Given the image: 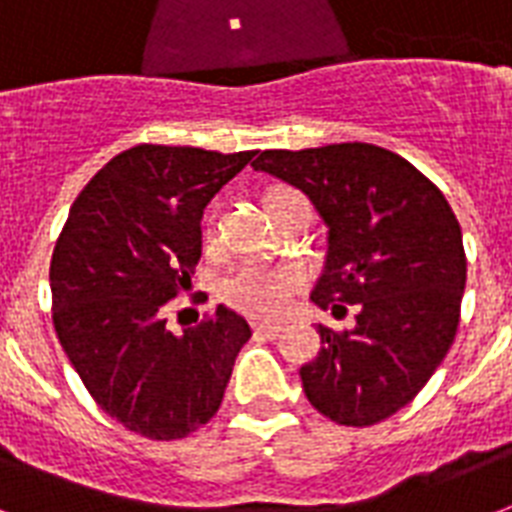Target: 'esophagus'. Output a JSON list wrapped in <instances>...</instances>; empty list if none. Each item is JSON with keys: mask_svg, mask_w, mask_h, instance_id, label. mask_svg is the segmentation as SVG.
Listing matches in <instances>:
<instances>
[{"mask_svg": "<svg viewBox=\"0 0 512 512\" xmlns=\"http://www.w3.org/2000/svg\"><path fill=\"white\" fill-rule=\"evenodd\" d=\"M252 330H255V335H263V338H276V335L282 333V327L273 325V322H255Z\"/></svg>", "mask_w": 512, "mask_h": 512, "instance_id": "34e87169", "label": "esophagus"}]
</instances>
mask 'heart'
<instances>
[{
	"label": "heart",
	"mask_w": 512,
	"mask_h": 512,
	"mask_svg": "<svg viewBox=\"0 0 512 512\" xmlns=\"http://www.w3.org/2000/svg\"><path fill=\"white\" fill-rule=\"evenodd\" d=\"M279 193V190H273ZM271 193V195H273ZM214 217L204 225V244L214 247ZM306 284V273L298 265H263L247 263L230 273L222 284V295L230 306L239 308L249 317L276 319L290 308L292 298Z\"/></svg>",
	"instance_id": "heart-1"
}]
</instances>
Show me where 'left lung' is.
<instances>
[{
  "label": "left lung",
  "instance_id": "8db88e82",
  "mask_svg": "<svg viewBox=\"0 0 512 512\" xmlns=\"http://www.w3.org/2000/svg\"><path fill=\"white\" fill-rule=\"evenodd\" d=\"M255 171L308 195L327 225L311 300L351 330L319 325L300 368L308 403L346 427L389 419L419 395L454 343L467 282L462 228L446 195L395 152L365 142L265 150Z\"/></svg>",
  "mask_w": 512,
  "mask_h": 512
}]
</instances>
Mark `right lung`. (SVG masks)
<instances>
[{
    "label": "right lung",
    "mask_w": 512,
    "mask_h": 512,
    "mask_svg": "<svg viewBox=\"0 0 512 512\" xmlns=\"http://www.w3.org/2000/svg\"><path fill=\"white\" fill-rule=\"evenodd\" d=\"M255 155L136 144L83 187L56 241L58 341L101 411L142 438L204 427L252 335L228 306L174 335L163 306L190 290L206 204Z\"/></svg>",
    "instance_id": "obj_1"
}]
</instances>
